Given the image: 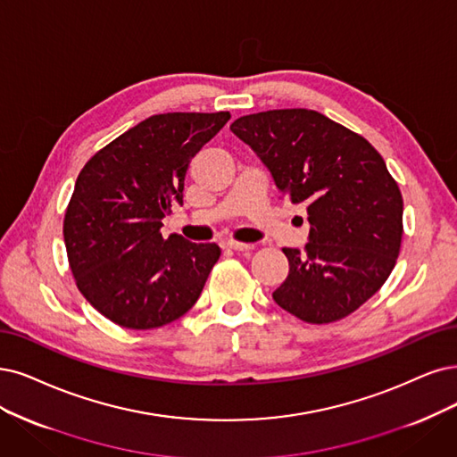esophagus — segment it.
I'll return each mask as SVG.
<instances>
[{"instance_id":"obj_1","label":"esophagus","mask_w":457,"mask_h":457,"mask_svg":"<svg viewBox=\"0 0 457 457\" xmlns=\"http://www.w3.org/2000/svg\"><path fill=\"white\" fill-rule=\"evenodd\" d=\"M226 246L231 248V250H237V252H246V250L254 248V245H250V243H239V241H228Z\"/></svg>"}]
</instances>
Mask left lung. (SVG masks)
<instances>
[{
	"label": "left lung",
	"mask_w": 457,
	"mask_h": 457,
	"mask_svg": "<svg viewBox=\"0 0 457 457\" xmlns=\"http://www.w3.org/2000/svg\"><path fill=\"white\" fill-rule=\"evenodd\" d=\"M229 129L256 152L277 188L309 214L305 250L282 248L290 273L278 307L309 324L337 322L373 297L395 267L403 197L361 135L309 109L246 114Z\"/></svg>",
	"instance_id": "8db88e82"
}]
</instances>
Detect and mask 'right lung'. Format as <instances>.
Listing matches in <instances>:
<instances>
[{"mask_svg": "<svg viewBox=\"0 0 457 457\" xmlns=\"http://www.w3.org/2000/svg\"><path fill=\"white\" fill-rule=\"evenodd\" d=\"M229 112L154 114L87 162L63 218L77 288L111 322L154 329L175 322L201 295L220 258L214 243L162 237V218L182 205L192 158Z\"/></svg>", "mask_w": 457, "mask_h": 457, "instance_id": "1", "label": "right lung"}]
</instances>
